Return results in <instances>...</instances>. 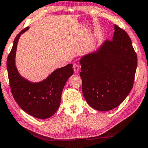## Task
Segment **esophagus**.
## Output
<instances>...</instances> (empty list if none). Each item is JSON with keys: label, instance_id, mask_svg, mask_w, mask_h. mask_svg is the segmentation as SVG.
Listing matches in <instances>:
<instances>
[{"label": "esophagus", "instance_id": "34e87169", "mask_svg": "<svg viewBox=\"0 0 148 148\" xmlns=\"http://www.w3.org/2000/svg\"><path fill=\"white\" fill-rule=\"evenodd\" d=\"M73 68V70L75 73H77L79 71V64L77 63H74Z\"/></svg>", "mask_w": 148, "mask_h": 148}]
</instances>
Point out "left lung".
Returning <instances> with one entry per match:
<instances>
[{
	"label": "left lung",
	"instance_id": "obj_1",
	"mask_svg": "<svg viewBox=\"0 0 148 148\" xmlns=\"http://www.w3.org/2000/svg\"><path fill=\"white\" fill-rule=\"evenodd\" d=\"M82 92L91 107L100 111L119 106L132 90L137 54L126 32L114 25L112 40L80 60Z\"/></svg>",
	"mask_w": 148,
	"mask_h": 148
}]
</instances>
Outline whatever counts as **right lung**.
<instances>
[{"mask_svg": "<svg viewBox=\"0 0 148 148\" xmlns=\"http://www.w3.org/2000/svg\"><path fill=\"white\" fill-rule=\"evenodd\" d=\"M28 29L27 27L17 34L8 56L9 84L13 98L22 110L36 118L46 119L52 116L59 108L64 85L73 74V64L57 69L46 79L38 83H32L22 77L15 66V58L20 36Z\"/></svg>", "mask_w": 148, "mask_h": 148, "instance_id": "obj_1", "label": "right lung"}]
</instances>
